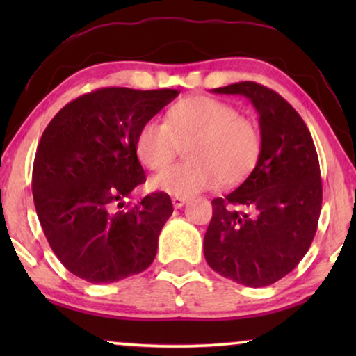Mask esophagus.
<instances>
[{
    "mask_svg": "<svg viewBox=\"0 0 356 356\" xmlns=\"http://www.w3.org/2000/svg\"><path fill=\"white\" fill-rule=\"evenodd\" d=\"M186 201H188L186 197H179V196H175V197L172 199V202H173V207H175V209L183 207L184 204H186Z\"/></svg>",
    "mask_w": 356,
    "mask_h": 356,
    "instance_id": "obj_1",
    "label": "esophagus"
}]
</instances>
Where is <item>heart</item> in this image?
<instances>
[{
	"label": "heart",
	"instance_id": "heart-1",
	"mask_svg": "<svg viewBox=\"0 0 356 356\" xmlns=\"http://www.w3.org/2000/svg\"><path fill=\"white\" fill-rule=\"evenodd\" d=\"M186 147L188 162L175 165L152 179L155 189L188 197L245 181L262 152L254 121L235 106L207 95L179 100L167 111V123L150 118L140 126L136 150L145 167L167 168Z\"/></svg>",
	"mask_w": 356,
	"mask_h": 356
}]
</instances>
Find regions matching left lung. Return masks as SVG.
I'll use <instances>...</instances> for the list:
<instances>
[{
  "label": "left lung",
  "instance_id": "1",
  "mask_svg": "<svg viewBox=\"0 0 356 356\" xmlns=\"http://www.w3.org/2000/svg\"><path fill=\"white\" fill-rule=\"evenodd\" d=\"M212 92L252 102L262 152L235 191L212 201L204 256L217 274L259 289L290 274L313 243L323 206L318 152L308 126L275 90L245 81Z\"/></svg>",
  "mask_w": 356,
  "mask_h": 356
}]
</instances>
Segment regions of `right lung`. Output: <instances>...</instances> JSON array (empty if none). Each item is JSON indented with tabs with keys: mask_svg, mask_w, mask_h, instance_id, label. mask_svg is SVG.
<instances>
[{
	"mask_svg": "<svg viewBox=\"0 0 356 356\" xmlns=\"http://www.w3.org/2000/svg\"><path fill=\"white\" fill-rule=\"evenodd\" d=\"M178 94L104 87L63 106L43 131L33 202L53 252L79 279L118 282L155 259L172 199L152 193L134 207L124 199L145 181L136 150L140 126Z\"/></svg>",
	"mask_w": 356,
	"mask_h": 356,
	"instance_id": "1",
	"label": "right lung"
}]
</instances>
